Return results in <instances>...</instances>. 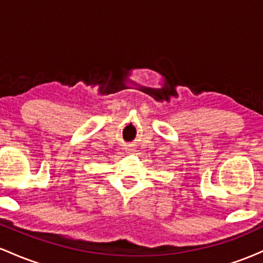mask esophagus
<instances>
[{
    "mask_svg": "<svg viewBox=\"0 0 263 263\" xmlns=\"http://www.w3.org/2000/svg\"><path fill=\"white\" fill-rule=\"evenodd\" d=\"M126 151H132L131 148H126Z\"/></svg>",
    "mask_w": 263,
    "mask_h": 263,
    "instance_id": "1",
    "label": "esophagus"
}]
</instances>
